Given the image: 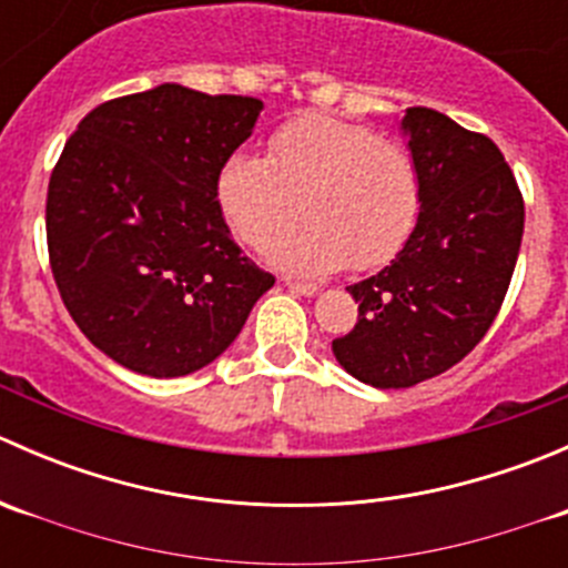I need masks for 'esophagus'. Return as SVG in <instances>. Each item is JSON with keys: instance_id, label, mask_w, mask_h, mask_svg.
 I'll use <instances>...</instances> for the list:
<instances>
[{"instance_id": "esophagus-1", "label": "esophagus", "mask_w": 568, "mask_h": 568, "mask_svg": "<svg viewBox=\"0 0 568 568\" xmlns=\"http://www.w3.org/2000/svg\"><path fill=\"white\" fill-rule=\"evenodd\" d=\"M285 285H288V288L300 296H316L321 291L316 283H300V280H285Z\"/></svg>"}]
</instances>
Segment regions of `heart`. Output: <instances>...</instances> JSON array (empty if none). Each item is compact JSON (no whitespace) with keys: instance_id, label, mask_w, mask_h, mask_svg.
Here are the masks:
<instances>
[{"instance_id":"1","label":"heart","mask_w":568,"mask_h":568,"mask_svg":"<svg viewBox=\"0 0 568 568\" xmlns=\"http://www.w3.org/2000/svg\"><path fill=\"white\" fill-rule=\"evenodd\" d=\"M216 203L239 239L261 247L300 209L307 222L268 244L288 272H359L390 263L420 216L412 153L368 125L302 114L268 140V159L233 151L216 173Z\"/></svg>"}]
</instances>
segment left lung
Returning <instances> with one entry per match:
<instances>
[{
    "mask_svg": "<svg viewBox=\"0 0 568 568\" xmlns=\"http://www.w3.org/2000/svg\"><path fill=\"white\" fill-rule=\"evenodd\" d=\"M400 129L420 178V216L390 266L348 285L357 324L332 341L337 363L379 390L445 374L478 346L525 231L523 192L489 136L426 106L406 109Z\"/></svg>",
    "mask_w": 568,
    "mask_h": 568,
    "instance_id": "1",
    "label": "left lung"
}]
</instances>
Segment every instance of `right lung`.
<instances>
[{
	"mask_svg": "<svg viewBox=\"0 0 568 568\" xmlns=\"http://www.w3.org/2000/svg\"><path fill=\"white\" fill-rule=\"evenodd\" d=\"M261 109L168 82L95 106L62 148L45 197L51 274L79 329L123 368H205L274 285L216 203V173Z\"/></svg>",
	"mask_w": 568,
	"mask_h": 568,
	"instance_id": "obj_1",
	"label": "right lung"
}]
</instances>
